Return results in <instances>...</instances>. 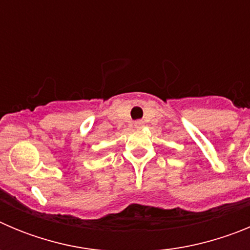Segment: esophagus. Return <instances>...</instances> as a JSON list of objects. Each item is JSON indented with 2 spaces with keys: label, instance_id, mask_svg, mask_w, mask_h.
Masks as SVG:
<instances>
[{
  "label": "esophagus",
  "instance_id": "1",
  "mask_svg": "<svg viewBox=\"0 0 250 250\" xmlns=\"http://www.w3.org/2000/svg\"><path fill=\"white\" fill-rule=\"evenodd\" d=\"M141 125H143V123H141V121H138V123H136V126H141Z\"/></svg>",
  "mask_w": 250,
  "mask_h": 250
}]
</instances>
